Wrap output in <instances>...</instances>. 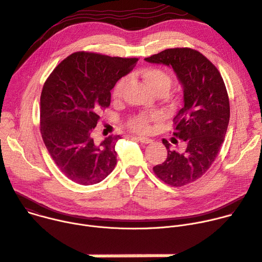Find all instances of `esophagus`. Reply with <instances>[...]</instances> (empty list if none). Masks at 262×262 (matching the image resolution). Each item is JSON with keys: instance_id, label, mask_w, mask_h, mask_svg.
<instances>
[{"instance_id": "esophagus-1", "label": "esophagus", "mask_w": 262, "mask_h": 262, "mask_svg": "<svg viewBox=\"0 0 262 262\" xmlns=\"http://www.w3.org/2000/svg\"><path fill=\"white\" fill-rule=\"evenodd\" d=\"M136 139H137V140H139L140 143L146 144V145H148V144H152V139H150V138H147V137H142V136H138V137H136Z\"/></svg>"}]
</instances>
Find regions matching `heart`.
I'll return each mask as SVG.
<instances>
[{"label": "heart", "instance_id": "b5f03b06", "mask_svg": "<svg viewBox=\"0 0 262 262\" xmlns=\"http://www.w3.org/2000/svg\"><path fill=\"white\" fill-rule=\"evenodd\" d=\"M142 76L146 80L148 86L155 92V93H168L172 83L173 78L171 74H169L167 71L155 68V67H149L142 70ZM128 78L122 77L118 82L115 84L113 90H112V96L115 99H119L123 96L125 88L127 86ZM159 119V114L157 113H139L134 116H132L128 125L129 127L139 133H146L150 130V123L153 120Z\"/></svg>", "mask_w": 262, "mask_h": 262}]
</instances>
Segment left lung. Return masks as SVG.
<instances>
[{"label":"left lung","mask_w":262,"mask_h":262,"mask_svg":"<svg viewBox=\"0 0 262 262\" xmlns=\"http://www.w3.org/2000/svg\"><path fill=\"white\" fill-rule=\"evenodd\" d=\"M145 61L172 68L183 87L184 107L173 119V134L184 140L186 149L173 151L164 139L168 156L153 168L166 184L182 187L208 171L224 143L230 120L228 92L217 68L197 50L166 49Z\"/></svg>","instance_id":"1"}]
</instances>
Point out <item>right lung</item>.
Instances as JSON below:
<instances>
[{"instance_id": "obj_1", "label": "right lung", "mask_w": 262, "mask_h": 262, "mask_svg": "<svg viewBox=\"0 0 262 262\" xmlns=\"http://www.w3.org/2000/svg\"><path fill=\"white\" fill-rule=\"evenodd\" d=\"M138 58L75 52L59 63L41 94V133L53 162L72 182H102L116 165L119 135L96 144L91 136L99 112L110 106L111 90Z\"/></svg>"}]
</instances>
